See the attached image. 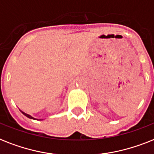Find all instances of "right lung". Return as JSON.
Returning <instances> with one entry per match:
<instances>
[{
	"label": "right lung",
	"mask_w": 154,
	"mask_h": 154,
	"mask_svg": "<svg viewBox=\"0 0 154 154\" xmlns=\"http://www.w3.org/2000/svg\"><path fill=\"white\" fill-rule=\"evenodd\" d=\"M20 111H21V110H20ZM21 113H22V114H24V115H25V116H26V117H28V119H34V118H33V117L31 116V115H29V114H26V113H24V112L21 111ZM35 120H36V119H35ZM40 120H41V119H40Z\"/></svg>",
	"instance_id": "add662e5"
}]
</instances>
